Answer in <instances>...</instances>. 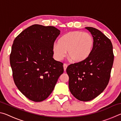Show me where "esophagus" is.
<instances>
[{"mask_svg":"<svg viewBox=\"0 0 121 121\" xmlns=\"http://www.w3.org/2000/svg\"><path fill=\"white\" fill-rule=\"evenodd\" d=\"M67 67H68V65H67V64L63 65V69H64V71L66 70V69L67 68Z\"/></svg>","mask_w":121,"mask_h":121,"instance_id":"1","label":"esophagus"}]
</instances>
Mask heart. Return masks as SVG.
Instances as JSON below:
<instances>
[{"instance_id":"1","label":"heart","mask_w":121,"mask_h":121,"mask_svg":"<svg viewBox=\"0 0 121 121\" xmlns=\"http://www.w3.org/2000/svg\"><path fill=\"white\" fill-rule=\"evenodd\" d=\"M95 40L91 34L79 31L69 32L61 37L52 47L53 53L57 60L65 56L73 62H81L89 58L93 50Z\"/></svg>"}]
</instances>
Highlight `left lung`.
Returning a JSON list of instances; mask_svg holds the SVG:
<instances>
[{
  "label": "left lung",
  "mask_w": 121,
  "mask_h": 121,
  "mask_svg": "<svg viewBox=\"0 0 121 121\" xmlns=\"http://www.w3.org/2000/svg\"><path fill=\"white\" fill-rule=\"evenodd\" d=\"M85 28L94 38L93 50L85 60L69 65L66 69L70 92L83 101L95 99L105 89L109 81L114 57L109 39L97 29Z\"/></svg>",
  "instance_id": "1"
}]
</instances>
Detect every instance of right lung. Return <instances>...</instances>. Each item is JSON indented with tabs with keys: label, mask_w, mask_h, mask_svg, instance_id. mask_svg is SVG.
<instances>
[{
	"label": "right lung",
	"mask_w": 121,
	"mask_h": 121,
	"mask_svg": "<svg viewBox=\"0 0 121 121\" xmlns=\"http://www.w3.org/2000/svg\"><path fill=\"white\" fill-rule=\"evenodd\" d=\"M60 34L54 26L34 24L14 40L10 54L13 79L30 100H45L63 73V63L53 58L52 47Z\"/></svg>",
	"instance_id": "right-lung-1"
}]
</instances>
